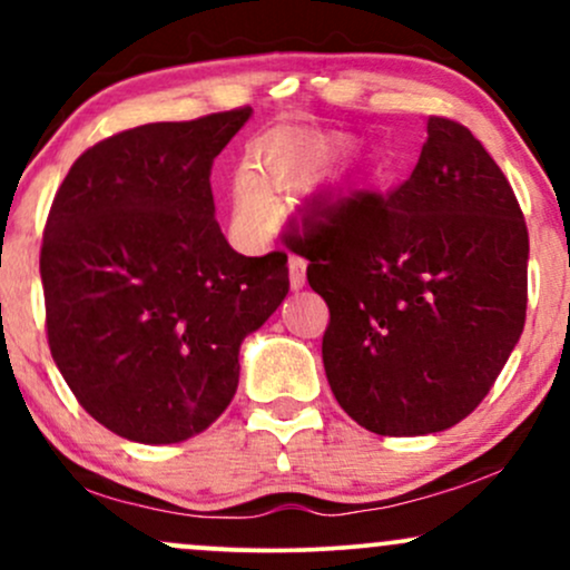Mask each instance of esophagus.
<instances>
[{
	"instance_id": "1",
	"label": "esophagus",
	"mask_w": 570,
	"mask_h": 570,
	"mask_svg": "<svg viewBox=\"0 0 570 570\" xmlns=\"http://www.w3.org/2000/svg\"><path fill=\"white\" fill-rule=\"evenodd\" d=\"M289 284L294 292H299L305 286V259L303 257L289 259Z\"/></svg>"
}]
</instances>
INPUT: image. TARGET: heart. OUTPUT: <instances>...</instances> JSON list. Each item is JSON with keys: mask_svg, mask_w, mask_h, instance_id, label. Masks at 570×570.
Here are the masks:
<instances>
[{"mask_svg": "<svg viewBox=\"0 0 570 570\" xmlns=\"http://www.w3.org/2000/svg\"><path fill=\"white\" fill-rule=\"evenodd\" d=\"M254 168L233 176V219L240 230H263L273 219V195L267 187H303L316 181L330 166V153L318 141L297 134H276L259 141Z\"/></svg>", "mask_w": 570, "mask_h": 570, "instance_id": "heart-1", "label": "heart"}]
</instances>
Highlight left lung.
<instances>
[{
	"instance_id": "1",
	"label": "left lung",
	"mask_w": 570,
	"mask_h": 570,
	"mask_svg": "<svg viewBox=\"0 0 570 570\" xmlns=\"http://www.w3.org/2000/svg\"><path fill=\"white\" fill-rule=\"evenodd\" d=\"M410 179L322 203L289 235L330 305L322 356L358 426L423 436L488 396L525 326L528 230L472 130L429 117Z\"/></svg>"
}]
</instances>
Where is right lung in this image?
Here are the masks:
<instances>
[{
    "mask_svg": "<svg viewBox=\"0 0 570 570\" xmlns=\"http://www.w3.org/2000/svg\"><path fill=\"white\" fill-rule=\"evenodd\" d=\"M252 109L98 141L45 225L48 343L71 394L141 444L200 434L233 402L246 335L289 292L284 252L244 257L214 219L212 163Z\"/></svg>",
    "mask_w": 570,
    "mask_h": 570,
    "instance_id": "1",
    "label": "right lung"
}]
</instances>
